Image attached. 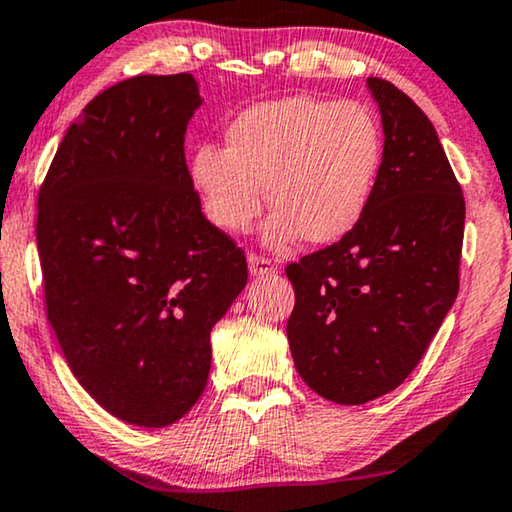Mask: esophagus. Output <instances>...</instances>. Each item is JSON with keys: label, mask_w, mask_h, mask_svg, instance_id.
I'll list each match as a JSON object with an SVG mask.
<instances>
[{"label": "esophagus", "mask_w": 512, "mask_h": 512, "mask_svg": "<svg viewBox=\"0 0 512 512\" xmlns=\"http://www.w3.org/2000/svg\"><path fill=\"white\" fill-rule=\"evenodd\" d=\"M249 272L254 277H272L277 272V268H275V263L268 261V258L251 254L249 256Z\"/></svg>", "instance_id": "obj_1"}]
</instances>
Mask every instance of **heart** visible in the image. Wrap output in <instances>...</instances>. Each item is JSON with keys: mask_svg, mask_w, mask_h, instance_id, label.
I'll return each mask as SVG.
<instances>
[{"mask_svg": "<svg viewBox=\"0 0 512 512\" xmlns=\"http://www.w3.org/2000/svg\"><path fill=\"white\" fill-rule=\"evenodd\" d=\"M382 128L363 104L293 95L244 109L226 130V149L202 144L191 181L207 219L244 235L263 212H277L263 242L289 249L300 237L321 247L345 237L366 212L382 165Z\"/></svg>", "mask_w": 512, "mask_h": 512, "instance_id": "b5f03b06", "label": "heart"}]
</instances>
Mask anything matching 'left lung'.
Returning <instances> with one entry per match:
<instances>
[{"label": "left lung", "instance_id": "left-lung-1", "mask_svg": "<svg viewBox=\"0 0 512 512\" xmlns=\"http://www.w3.org/2000/svg\"><path fill=\"white\" fill-rule=\"evenodd\" d=\"M384 149L359 223L291 263L286 335L310 389L340 405L394 391L422 359L459 293L466 205L436 128L403 90L370 79Z\"/></svg>", "mask_w": 512, "mask_h": 512}]
</instances>
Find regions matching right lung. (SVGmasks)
Segmentation results:
<instances>
[{"instance_id":"right-lung-1","label":"right lung","mask_w":512,"mask_h":512,"mask_svg":"<svg viewBox=\"0 0 512 512\" xmlns=\"http://www.w3.org/2000/svg\"><path fill=\"white\" fill-rule=\"evenodd\" d=\"M191 74L135 76L69 125L39 188L46 312L76 380L123 422L160 429L193 408L212 328L247 258L205 219L184 139Z\"/></svg>"}]
</instances>
